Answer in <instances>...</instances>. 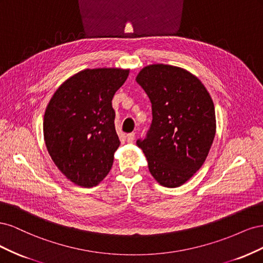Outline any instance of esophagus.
Returning <instances> with one entry per match:
<instances>
[{"label":"esophagus","instance_id":"34e87169","mask_svg":"<svg viewBox=\"0 0 263 263\" xmlns=\"http://www.w3.org/2000/svg\"><path fill=\"white\" fill-rule=\"evenodd\" d=\"M126 138H127V142H128V144H133L134 139H135V133L128 134V135H127Z\"/></svg>","mask_w":263,"mask_h":263}]
</instances>
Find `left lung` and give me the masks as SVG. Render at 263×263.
Masks as SVG:
<instances>
[{"label":"left lung","instance_id":"obj_1","mask_svg":"<svg viewBox=\"0 0 263 263\" xmlns=\"http://www.w3.org/2000/svg\"><path fill=\"white\" fill-rule=\"evenodd\" d=\"M153 104V124L137 145L151 176L165 187L184 184L201 169L216 133L210 93L190 71L163 63L142 68L136 77Z\"/></svg>","mask_w":263,"mask_h":263}]
</instances>
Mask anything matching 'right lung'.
Instances as JSON below:
<instances>
[{
    "label": "right lung",
    "mask_w": 263,
    "mask_h": 263,
    "mask_svg": "<svg viewBox=\"0 0 263 263\" xmlns=\"http://www.w3.org/2000/svg\"><path fill=\"white\" fill-rule=\"evenodd\" d=\"M129 69H84L52 95L44 116V139L54 164L82 187L103 181L119 147L112 100Z\"/></svg>",
    "instance_id": "obj_1"
}]
</instances>
